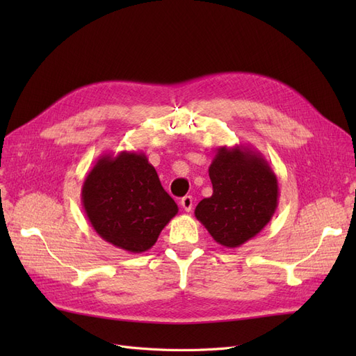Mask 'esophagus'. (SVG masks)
<instances>
[{"instance_id":"esophagus-1","label":"esophagus","mask_w":356,"mask_h":356,"mask_svg":"<svg viewBox=\"0 0 356 356\" xmlns=\"http://www.w3.org/2000/svg\"><path fill=\"white\" fill-rule=\"evenodd\" d=\"M179 204L186 212H190L191 208H193V197L191 196H184L179 200Z\"/></svg>"}]
</instances>
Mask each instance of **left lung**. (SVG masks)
<instances>
[{
  "instance_id": "left-lung-1",
  "label": "left lung",
  "mask_w": 356,
  "mask_h": 356,
  "mask_svg": "<svg viewBox=\"0 0 356 356\" xmlns=\"http://www.w3.org/2000/svg\"><path fill=\"white\" fill-rule=\"evenodd\" d=\"M209 178L212 196L199 202L195 215L215 242L238 248L270 222L279 186L260 152L246 145L220 147L209 166Z\"/></svg>"
}]
</instances>
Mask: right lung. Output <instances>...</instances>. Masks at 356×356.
<instances>
[{"mask_svg":"<svg viewBox=\"0 0 356 356\" xmlns=\"http://www.w3.org/2000/svg\"><path fill=\"white\" fill-rule=\"evenodd\" d=\"M86 217L101 238L127 252L149 250L178 207L144 153L102 154L81 187Z\"/></svg>","mask_w":356,"mask_h":356,"instance_id":"add662e5","label":"right lung"}]
</instances>
